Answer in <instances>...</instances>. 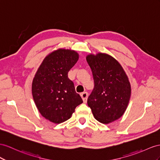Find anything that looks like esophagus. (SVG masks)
I'll use <instances>...</instances> for the list:
<instances>
[{"mask_svg":"<svg viewBox=\"0 0 160 160\" xmlns=\"http://www.w3.org/2000/svg\"><path fill=\"white\" fill-rule=\"evenodd\" d=\"M80 96L82 97V99L84 103H87V98H88V93L87 92H82L80 94Z\"/></svg>","mask_w":160,"mask_h":160,"instance_id":"esophagus-1","label":"esophagus"}]
</instances>
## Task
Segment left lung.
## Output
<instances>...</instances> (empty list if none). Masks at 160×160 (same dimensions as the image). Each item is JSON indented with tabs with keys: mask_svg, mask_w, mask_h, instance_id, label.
Instances as JSON below:
<instances>
[{
	"mask_svg": "<svg viewBox=\"0 0 160 160\" xmlns=\"http://www.w3.org/2000/svg\"><path fill=\"white\" fill-rule=\"evenodd\" d=\"M87 61L95 84L88 105L97 121L109 124L122 117L128 107L130 82L121 65L112 56L101 52L90 54Z\"/></svg>",
	"mask_w": 160,
	"mask_h": 160,
	"instance_id": "left-lung-1",
	"label": "left lung"
}]
</instances>
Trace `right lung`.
Segmentation results:
<instances>
[{
    "label": "right lung",
    "mask_w": 160,
    "mask_h": 160,
    "mask_svg": "<svg viewBox=\"0 0 160 160\" xmlns=\"http://www.w3.org/2000/svg\"><path fill=\"white\" fill-rule=\"evenodd\" d=\"M78 58L75 51L59 48L45 57L36 73L32 96L41 115L51 122L60 124L68 120L77 106L82 103L68 76Z\"/></svg>",
    "instance_id": "1"
}]
</instances>
